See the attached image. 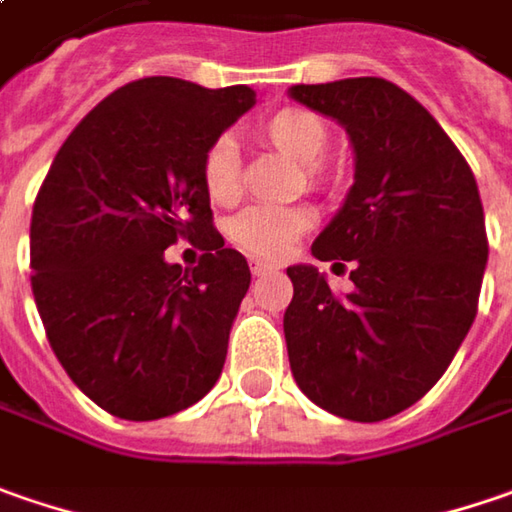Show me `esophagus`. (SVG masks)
Wrapping results in <instances>:
<instances>
[{"mask_svg": "<svg viewBox=\"0 0 512 512\" xmlns=\"http://www.w3.org/2000/svg\"><path fill=\"white\" fill-rule=\"evenodd\" d=\"M272 272H275V266H272V263L252 260V275H255V278H266V275H272Z\"/></svg>", "mask_w": 512, "mask_h": 512, "instance_id": "34e87169", "label": "esophagus"}]
</instances>
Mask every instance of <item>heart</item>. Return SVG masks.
<instances>
[{"mask_svg": "<svg viewBox=\"0 0 512 512\" xmlns=\"http://www.w3.org/2000/svg\"><path fill=\"white\" fill-rule=\"evenodd\" d=\"M260 134L289 157L306 163V171L315 180H321L318 157L329 143V131L318 114L306 108H280L260 123ZM200 177L214 203H232L237 197L240 180H237V148L232 137H217L206 148ZM309 226H312V214L300 206H252L229 223V237L234 246H240L249 255L278 260L292 249V243Z\"/></svg>", "mask_w": 512, "mask_h": 512, "instance_id": "1", "label": "heart"}]
</instances>
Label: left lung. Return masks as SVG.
Instances as JSON below:
<instances>
[{
    "label": "left lung",
    "instance_id": "left-lung-1",
    "mask_svg": "<svg viewBox=\"0 0 512 512\" xmlns=\"http://www.w3.org/2000/svg\"><path fill=\"white\" fill-rule=\"evenodd\" d=\"M289 97L344 125L355 151V183L312 243L318 260L355 266V289L335 298L315 266L286 269L289 367L321 410L384 421L433 389L476 321L487 266L476 177L433 114L387 79L292 85Z\"/></svg>",
    "mask_w": 512,
    "mask_h": 512
}]
</instances>
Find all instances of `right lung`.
<instances>
[{
    "mask_svg": "<svg viewBox=\"0 0 512 512\" xmlns=\"http://www.w3.org/2000/svg\"><path fill=\"white\" fill-rule=\"evenodd\" d=\"M255 105L249 85L128 82L56 151L31 217V286L59 364L97 407L154 421L217 384L252 272L226 249L200 177L206 148ZM201 237L194 270L168 264Z\"/></svg>",
    "mask_w": 512,
    "mask_h": 512,
    "instance_id": "1",
    "label": "right lung"
}]
</instances>
